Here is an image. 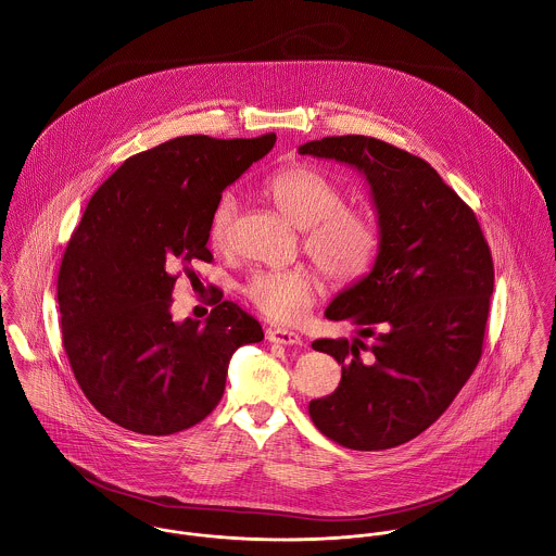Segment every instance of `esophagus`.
I'll return each instance as SVG.
<instances>
[{"label":"esophagus","instance_id":"obj_1","mask_svg":"<svg viewBox=\"0 0 556 556\" xmlns=\"http://www.w3.org/2000/svg\"><path fill=\"white\" fill-rule=\"evenodd\" d=\"M266 339L277 344H286V346H302V339L292 330H283V328H270L266 332Z\"/></svg>","mask_w":556,"mask_h":556}]
</instances>
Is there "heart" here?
Segmentation results:
<instances>
[{
  "label": "heart",
  "instance_id": "obj_1",
  "mask_svg": "<svg viewBox=\"0 0 556 556\" xmlns=\"http://www.w3.org/2000/svg\"><path fill=\"white\" fill-rule=\"evenodd\" d=\"M266 199L304 232V250L334 283L357 281L372 266L379 250L377 219L364 210L344 207L337 181L311 167H288L264 181ZM237 197L224 192L210 222L215 250L232 245ZM317 281L306 270H257L245 286L248 299L275 321L294 324L313 306Z\"/></svg>",
  "mask_w": 556,
  "mask_h": 556
}]
</instances>
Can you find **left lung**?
<instances>
[{"label":"left lung","mask_w":556,"mask_h":556,"mask_svg":"<svg viewBox=\"0 0 556 556\" xmlns=\"http://www.w3.org/2000/svg\"><path fill=\"white\" fill-rule=\"evenodd\" d=\"M299 154L362 173L381 235L370 273L326 308L355 337L313 342L342 377L308 415L346 448L404 444L451 406L480 359L495 279L489 245L470 207L419 156L364 135L306 141Z\"/></svg>","instance_id":"8db88e82"}]
</instances>
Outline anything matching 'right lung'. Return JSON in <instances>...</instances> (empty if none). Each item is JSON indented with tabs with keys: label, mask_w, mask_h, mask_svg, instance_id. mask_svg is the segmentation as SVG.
Listing matches in <instances>:
<instances>
[{
	"label": "right lung",
	"mask_w": 556,
	"mask_h": 556,
	"mask_svg": "<svg viewBox=\"0 0 556 556\" xmlns=\"http://www.w3.org/2000/svg\"><path fill=\"white\" fill-rule=\"evenodd\" d=\"M275 141V132L175 137L127 159L88 201L56 300L76 381L116 426L169 435L201 424L222 400L232 353L264 339L230 300H215L205 321H175L172 294L177 270L214 257L210 222L222 190Z\"/></svg>",
	"instance_id": "add662e5"
}]
</instances>
